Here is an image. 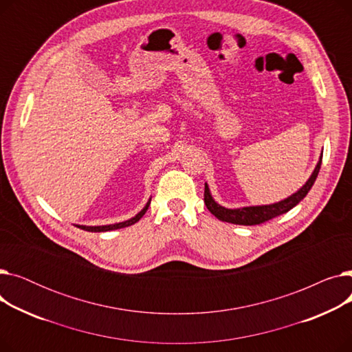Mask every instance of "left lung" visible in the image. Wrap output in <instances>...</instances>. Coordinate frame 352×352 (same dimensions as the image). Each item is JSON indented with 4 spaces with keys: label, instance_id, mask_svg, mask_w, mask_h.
Listing matches in <instances>:
<instances>
[{
    "label": "left lung",
    "instance_id": "obj_1",
    "mask_svg": "<svg viewBox=\"0 0 352 352\" xmlns=\"http://www.w3.org/2000/svg\"><path fill=\"white\" fill-rule=\"evenodd\" d=\"M321 162H322V154L320 157V161L316 166V170L311 174V177L308 178V181L305 182V186H302L297 192L292 194L291 197L275 202V204H270V206H254V207H243V208H226L223 206L217 204L214 201L210 188L206 182V190H204V202L207 208L210 210V212L212 215H215L218 219L226 221V223H231V224H236V226H256V224H263L265 221H270L275 217H278L281 214L288 212L291 208H294L295 206L298 204L301 199L305 198V195L308 194V191L311 190V187L316 182L320 168H321Z\"/></svg>",
    "mask_w": 352,
    "mask_h": 352
}]
</instances>
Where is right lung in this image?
I'll use <instances>...</instances> for the list:
<instances>
[{
    "label": "right lung",
    "instance_id": "right-lung-1",
    "mask_svg": "<svg viewBox=\"0 0 352 352\" xmlns=\"http://www.w3.org/2000/svg\"><path fill=\"white\" fill-rule=\"evenodd\" d=\"M151 204V199H148V202L145 204V207L133 218H129L126 221H122V223H117V224H109V226H97V227H88V226H76L84 231H89V232H104V231H111V230H120V228H125V227H129L133 226L135 223H138V221L142 218V215L146 212L148 207H150Z\"/></svg>",
    "mask_w": 352,
    "mask_h": 352
}]
</instances>
